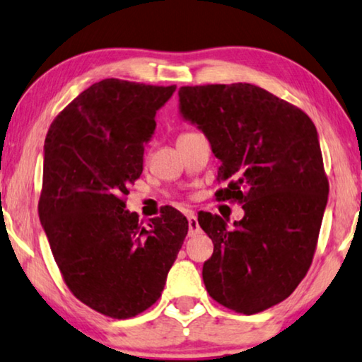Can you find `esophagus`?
<instances>
[{"instance_id":"obj_1","label":"esophagus","mask_w":362,"mask_h":362,"mask_svg":"<svg viewBox=\"0 0 362 362\" xmlns=\"http://www.w3.org/2000/svg\"><path fill=\"white\" fill-rule=\"evenodd\" d=\"M187 225H189V237H196L197 233H201V227H199L197 218L192 212L187 214Z\"/></svg>"}]
</instances>
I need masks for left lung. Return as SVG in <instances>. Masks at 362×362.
Masks as SVG:
<instances>
[{
    "label": "left lung",
    "instance_id": "obj_1",
    "mask_svg": "<svg viewBox=\"0 0 362 362\" xmlns=\"http://www.w3.org/2000/svg\"><path fill=\"white\" fill-rule=\"evenodd\" d=\"M181 114L222 161L217 201L243 204L227 228L199 214L214 243L202 279L214 300L253 315L289 297L310 268L328 201L315 124L302 109L250 83L181 86Z\"/></svg>",
    "mask_w": 362,
    "mask_h": 362
}]
</instances>
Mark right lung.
Segmentation results:
<instances>
[{
  "mask_svg": "<svg viewBox=\"0 0 362 362\" xmlns=\"http://www.w3.org/2000/svg\"><path fill=\"white\" fill-rule=\"evenodd\" d=\"M176 86L98 81L54 119L44 144L39 217L65 284L103 315L130 318L153 305L187 235L166 206L144 227L125 196L144 170L155 114Z\"/></svg>",
  "mask_w": 362,
  "mask_h": 362,
  "instance_id": "add662e5",
  "label": "right lung"
}]
</instances>
